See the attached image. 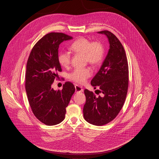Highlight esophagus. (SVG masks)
Returning <instances> with one entry per match:
<instances>
[{"label": "esophagus", "mask_w": 159, "mask_h": 159, "mask_svg": "<svg viewBox=\"0 0 159 159\" xmlns=\"http://www.w3.org/2000/svg\"><path fill=\"white\" fill-rule=\"evenodd\" d=\"M75 90H76V92H82L83 91L82 88L79 86V85H75Z\"/></svg>", "instance_id": "obj_1"}]
</instances>
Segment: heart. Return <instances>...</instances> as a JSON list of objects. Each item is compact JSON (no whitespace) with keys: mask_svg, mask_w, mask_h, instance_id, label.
<instances>
[{"mask_svg":"<svg viewBox=\"0 0 159 159\" xmlns=\"http://www.w3.org/2000/svg\"><path fill=\"white\" fill-rule=\"evenodd\" d=\"M70 49L76 53L83 54L84 60L92 65L101 62L104 56V47L99 42H91L86 38H79L70 46ZM58 60L63 67H67L70 64L71 55L66 51H61L58 54ZM92 75L90 68H76L69 75V78L76 83L83 84Z\"/></svg>","mask_w":159,"mask_h":159,"instance_id":"1","label":"heart"}]
</instances>
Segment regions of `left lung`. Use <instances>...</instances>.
Masks as SVG:
<instances>
[{
	"label": "left lung",
	"mask_w": 159,
	"mask_h": 159,
	"mask_svg": "<svg viewBox=\"0 0 159 159\" xmlns=\"http://www.w3.org/2000/svg\"><path fill=\"white\" fill-rule=\"evenodd\" d=\"M108 40L110 49L101 68L91 80L99 87L102 96L96 97L84 89L86 103L83 117L92 125L102 126L112 121L121 110L126 97L129 83L128 64L125 49L119 40L110 31H98Z\"/></svg>",
	"instance_id": "1"
}]
</instances>
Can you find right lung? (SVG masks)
Instances as JSON below:
<instances>
[{
  "label": "right lung",
  "instance_id": "obj_1",
  "mask_svg": "<svg viewBox=\"0 0 159 159\" xmlns=\"http://www.w3.org/2000/svg\"><path fill=\"white\" fill-rule=\"evenodd\" d=\"M62 33H50L33 48L27 63L25 90L34 115L48 126L59 124L65 118L66 107L75 92L73 84L67 82L62 90L52 88L58 73L62 71L58 60L61 43L72 39Z\"/></svg>",
  "mask_w": 159,
  "mask_h": 159
}]
</instances>
